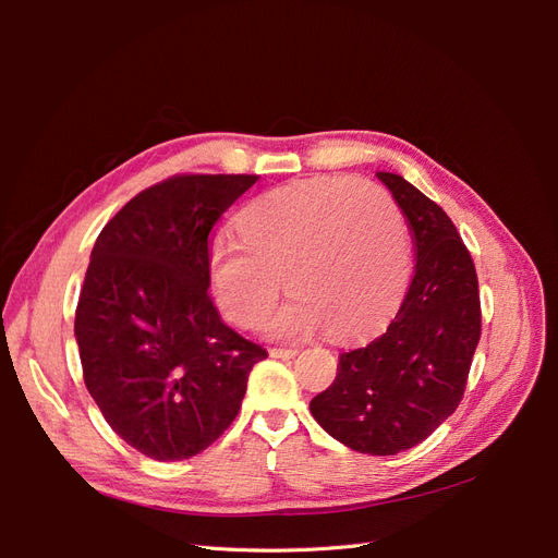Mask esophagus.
<instances>
[{"label":"esophagus","mask_w":558,"mask_h":558,"mask_svg":"<svg viewBox=\"0 0 558 558\" xmlns=\"http://www.w3.org/2000/svg\"><path fill=\"white\" fill-rule=\"evenodd\" d=\"M295 353H298V349H281V347L269 349V356L272 359H293Z\"/></svg>","instance_id":"1"}]
</instances>
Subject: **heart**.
<instances>
[{
  "label": "heart",
  "mask_w": 558,
  "mask_h": 558,
  "mask_svg": "<svg viewBox=\"0 0 558 558\" xmlns=\"http://www.w3.org/2000/svg\"><path fill=\"white\" fill-rule=\"evenodd\" d=\"M240 242L216 238L207 272L218 310L256 328L277 305L281 279L293 293L267 324L272 337L320 328L359 340L384 328L410 281L402 214L365 181L312 179L269 191L238 216Z\"/></svg>",
  "instance_id": "1"
}]
</instances>
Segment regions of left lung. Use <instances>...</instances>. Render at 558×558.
I'll list each match as a JSON object with an SVG mask.
<instances>
[{
  "label": "left lung",
  "mask_w": 558,
  "mask_h": 558,
  "mask_svg": "<svg viewBox=\"0 0 558 558\" xmlns=\"http://www.w3.org/2000/svg\"><path fill=\"white\" fill-rule=\"evenodd\" d=\"M377 177L410 223L414 277L386 332L340 353L335 381L310 410L337 442L393 456L424 442L459 408L482 310L475 263L451 218L400 174Z\"/></svg>",
  "instance_id": "obj_1"
}]
</instances>
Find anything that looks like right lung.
Masks as SVG:
<instances>
[{"label": "right lung", "mask_w": 558, "mask_h": 558, "mask_svg": "<svg viewBox=\"0 0 558 558\" xmlns=\"http://www.w3.org/2000/svg\"><path fill=\"white\" fill-rule=\"evenodd\" d=\"M256 181L172 177L134 195L93 246L74 320L83 381L116 435L148 459L214 445L267 359L207 293L211 228Z\"/></svg>", "instance_id": "right-lung-1"}]
</instances>
